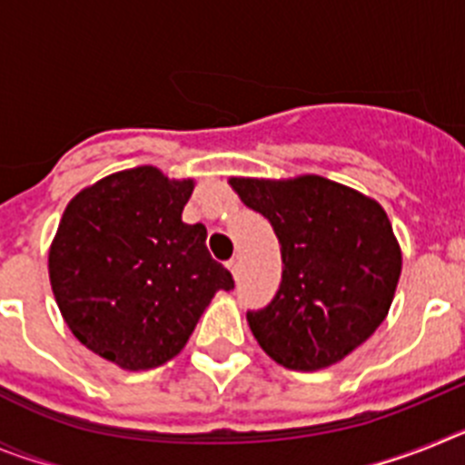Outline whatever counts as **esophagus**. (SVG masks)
Returning <instances> with one entry per match:
<instances>
[{
    "label": "esophagus",
    "instance_id": "1",
    "mask_svg": "<svg viewBox=\"0 0 465 465\" xmlns=\"http://www.w3.org/2000/svg\"><path fill=\"white\" fill-rule=\"evenodd\" d=\"M228 268H230V272L235 274V277H240V272H242V258H240V256H232V258H230Z\"/></svg>",
    "mask_w": 465,
    "mask_h": 465
}]
</instances>
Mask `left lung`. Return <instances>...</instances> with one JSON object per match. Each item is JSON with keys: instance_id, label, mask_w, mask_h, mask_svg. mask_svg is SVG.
Masks as SVG:
<instances>
[{"instance_id": "obj_1", "label": "left lung", "mask_w": 465, "mask_h": 465, "mask_svg": "<svg viewBox=\"0 0 465 465\" xmlns=\"http://www.w3.org/2000/svg\"><path fill=\"white\" fill-rule=\"evenodd\" d=\"M282 244V283L268 307L246 312L253 338L289 371H322L351 354L389 314L401 246L372 197L316 174L230 179Z\"/></svg>"}]
</instances>
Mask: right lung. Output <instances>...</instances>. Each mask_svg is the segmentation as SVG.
<instances>
[{
    "label": "right lung",
    "instance_id": "right-lung-1",
    "mask_svg": "<svg viewBox=\"0 0 465 465\" xmlns=\"http://www.w3.org/2000/svg\"><path fill=\"white\" fill-rule=\"evenodd\" d=\"M193 179L123 170L84 188L48 252L55 302L81 344L123 371L174 359L232 274L207 252V228L182 212Z\"/></svg>",
    "mask_w": 465,
    "mask_h": 465
}]
</instances>
